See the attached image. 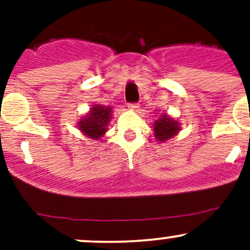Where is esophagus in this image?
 I'll return each instance as SVG.
<instances>
[{"instance_id":"obj_1","label":"esophagus","mask_w":250,"mask_h":250,"mask_svg":"<svg viewBox=\"0 0 250 250\" xmlns=\"http://www.w3.org/2000/svg\"><path fill=\"white\" fill-rule=\"evenodd\" d=\"M128 107H129V110H132V111L139 110V105H138V104H129V105H128Z\"/></svg>"}]
</instances>
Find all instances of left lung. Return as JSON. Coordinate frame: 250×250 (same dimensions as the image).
<instances>
[{
    "mask_svg": "<svg viewBox=\"0 0 250 250\" xmlns=\"http://www.w3.org/2000/svg\"><path fill=\"white\" fill-rule=\"evenodd\" d=\"M181 130L180 123L169 116L168 113H162L160 117L155 121L153 125V135H155L156 140L160 143H165V141L172 139V138L178 135V133Z\"/></svg>",
    "mask_w": 250,
    "mask_h": 250,
    "instance_id": "obj_1",
    "label": "left lung"
}]
</instances>
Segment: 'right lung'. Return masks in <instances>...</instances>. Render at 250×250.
Segmentation results:
<instances>
[{"mask_svg": "<svg viewBox=\"0 0 250 250\" xmlns=\"http://www.w3.org/2000/svg\"><path fill=\"white\" fill-rule=\"evenodd\" d=\"M112 116V107L100 104L92 105L89 111L77 122V128L83 135L93 140H100L107 132Z\"/></svg>", "mask_w": 250, "mask_h": 250, "instance_id": "right-lung-1", "label": "right lung"}]
</instances>
